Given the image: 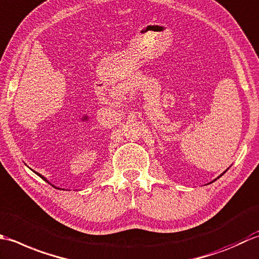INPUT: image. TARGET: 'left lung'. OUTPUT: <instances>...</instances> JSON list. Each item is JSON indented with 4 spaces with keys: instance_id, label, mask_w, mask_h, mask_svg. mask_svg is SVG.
Wrapping results in <instances>:
<instances>
[{
    "instance_id": "1",
    "label": "left lung",
    "mask_w": 259,
    "mask_h": 259,
    "mask_svg": "<svg viewBox=\"0 0 259 259\" xmlns=\"http://www.w3.org/2000/svg\"><path fill=\"white\" fill-rule=\"evenodd\" d=\"M226 171H227V170H226ZM226 171H225V172H226ZM225 172H224V173H225ZM224 173H223V174H224ZM223 174H221V176H223ZM221 176H219V177H218V178H217V179H219V178H220V177H221ZM217 179H214V180H213V181H211V182H210V183H212V182H214V181H215V180H217Z\"/></svg>"
}]
</instances>
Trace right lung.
<instances>
[{
	"label": "right lung",
	"instance_id": "right-lung-1",
	"mask_svg": "<svg viewBox=\"0 0 259 259\" xmlns=\"http://www.w3.org/2000/svg\"><path fill=\"white\" fill-rule=\"evenodd\" d=\"M35 174H36V176H39V177H40L41 179H44V180H45V181H47V182H49V181H48V180H47V179H46V178H45L44 176H42V174H40V173H36V172H35ZM49 183H50V182H49ZM50 184H51V183H50ZM51 186H52V187H55V186H54V184H51ZM55 188H57V187H55ZM57 189H60V188H57ZM62 190H63V189H62Z\"/></svg>",
	"mask_w": 259,
	"mask_h": 259
}]
</instances>
